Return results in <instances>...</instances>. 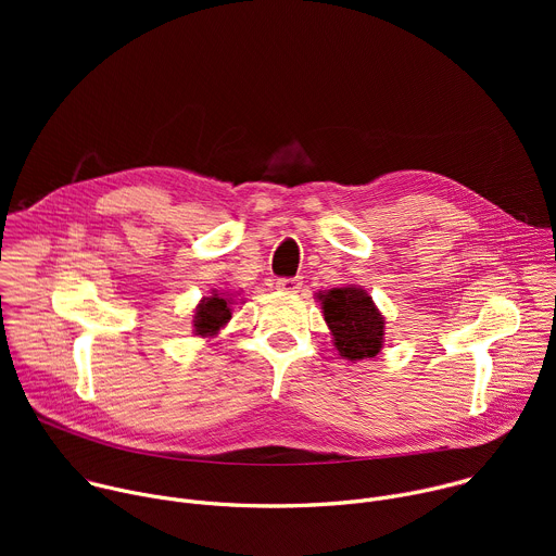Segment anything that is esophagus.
I'll list each match as a JSON object with an SVG mask.
<instances>
[{"mask_svg": "<svg viewBox=\"0 0 556 556\" xmlns=\"http://www.w3.org/2000/svg\"><path fill=\"white\" fill-rule=\"evenodd\" d=\"M299 288H301V279L299 277H281V279H277V290L279 292L294 294V292H299Z\"/></svg>", "mask_w": 556, "mask_h": 556, "instance_id": "34e87169", "label": "esophagus"}]
</instances>
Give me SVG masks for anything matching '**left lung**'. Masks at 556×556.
<instances>
[{
  "mask_svg": "<svg viewBox=\"0 0 556 556\" xmlns=\"http://www.w3.org/2000/svg\"><path fill=\"white\" fill-rule=\"evenodd\" d=\"M334 345L348 361L374 358L382 348V314L361 288H332L319 294Z\"/></svg>",
  "mask_w": 556,
  "mask_h": 556,
  "instance_id": "obj_1",
  "label": "left lung"
}]
</instances>
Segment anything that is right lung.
Instances as JSON below:
<instances>
[{"mask_svg": "<svg viewBox=\"0 0 556 556\" xmlns=\"http://www.w3.org/2000/svg\"><path fill=\"white\" fill-rule=\"evenodd\" d=\"M230 319V307L224 296H206L198 307H195V319L193 328L195 334L200 337H213L222 326H226Z\"/></svg>", "mask_w": 556, "mask_h": 556, "instance_id": "add662e5", "label": "right lung"}]
</instances>
